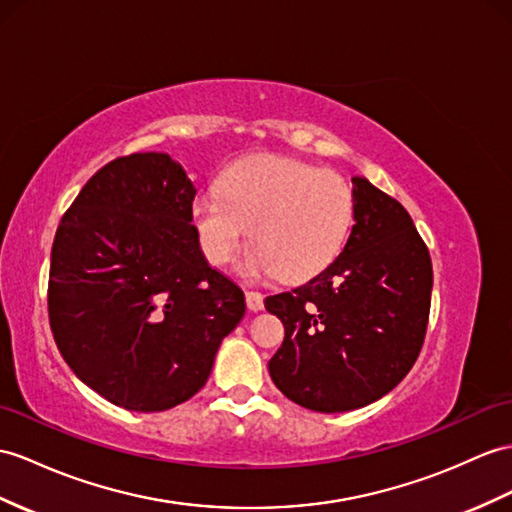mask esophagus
<instances>
[{
	"label": "esophagus",
	"mask_w": 512,
	"mask_h": 512,
	"mask_svg": "<svg viewBox=\"0 0 512 512\" xmlns=\"http://www.w3.org/2000/svg\"><path fill=\"white\" fill-rule=\"evenodd\" d=\"M245 302H247V308L252 310V313H258V310L265 308L263 293H258V291H247L245 293Z\"/></svg>",
	"instance_id": "obj_1"
}]
</instances>
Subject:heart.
I'll return each mask as SVG.
<instances>
[{
	"label": "heart",
	"mask_w": 512,
	"mask_h": 512,
	"mask_svg": "<svg viewBox=\"0 0 512 512\" xmlns=\"http://www.w3.org/2000/svg\"><path fill=\"white\" fill-rule=\"evenodd\" d=\"M221 194L193 199L191 219L210 265H228L247 234L256 241L241 258L247 278L306 282L326 271L354 221V195L334 173L284 156H252L221 176Z\"/></svg>",
	"instance_id": "heart-1"
}]
</instances>
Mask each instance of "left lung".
<instances>
[{
	"label": "left lung",
	"mask_w": 512,
	"mask_h": 512,
	"mask_svg": "<svg viewBox=\"0 0 512 512\" xmlns=\"http://www.w3.org/2000/svg\"><path fill=\"white\" fill-rule=\"evenodd\" d=\"M354 226L343 252L265 308L284 323L273 384L315 413H347L400 384L428 328L432 260L406 208L352 178Z\"/></svg>",
	"instance_id": "left-lung-1"
}]
</instances>
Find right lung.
Masks as SVG:
<instances>
[{"instance_id":"right-lung-1","label":"right lung","mask_w":512,"mask_h":512,"mask_svg":"<svg viewBox=\"0 0 512 512\" xmlns=\"http://www.w3.org/2000/svg\"><path fill=\"white\" fill-rule=\"evenodd\" d=\"M195 186L162 152L108 162L60 219L49 326L76 376L136 413L206 384L245 295L208 265L191 219Z\"/></svg>"}]
</instances>
